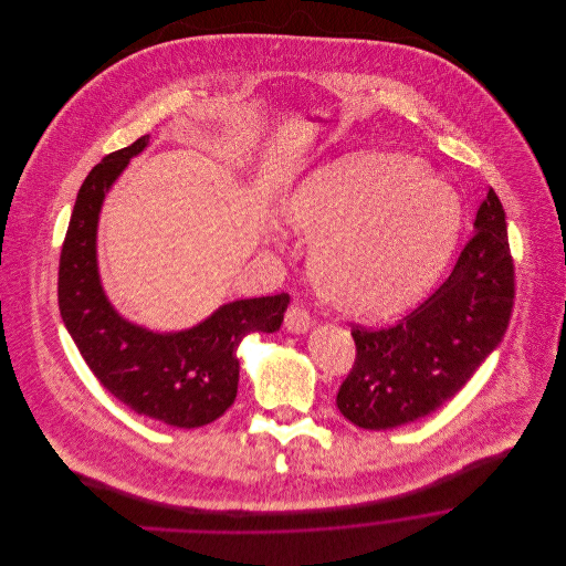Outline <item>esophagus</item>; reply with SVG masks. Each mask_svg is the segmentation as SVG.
Wrapping results in <instances>:
<instances>
[{"label": "esophagus", "instance_id": "34e87169", "mask_svg": "<svg viewBox=\"0 0 566 566\" xmlns=\"http://www.w3.org/2000/svg\"><path fill=\"white\" fill-rule=\"evenodd\" d=\"M312 326L310 312L305 307H301L298 303H292L285 312V328L290 333H305Z\"/></svg>", "mask_w": 566, "mask_h": 566}]
</instances>
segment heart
I'll return each mask as SVG.
<instances>
[{
	"label": "heart",
	"instance_id": "b5f03b06",
	"mask_svg": "<svg viewBox=\"0 0 566 566\" xmlns=\"http://www.w3.org/2000/svg\"><path fill=\"white\" fill-rule=\"evenodd\" d=\"M462 222L455 187L409 157H361L314 174L285 224L316 243L312 276L324 301L357 318L407 307L436 279Z\"/></svg>",
	"mask_w": 566,
	"mask_h": 566
}]
</instances>
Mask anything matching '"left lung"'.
<instances>
[{"instance_id":"left-lung-1","label":"left lung","mask_w":566,"mask_h":566,"mask_svg":"<svg viewBox=\"0 0 566 566\" xmlns=\"http://www.w3.org/2000/svg\"><path fill=\"white\" fill-rule=\"evenodd\" d=\"M514 305V261L501 200L488 189L475 233L449 279L386 328L353 324L355 364L337 407L364 429L413 422L453 399L499 346Z\"/></svg>"}]
</instances>
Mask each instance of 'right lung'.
Instances as JSON below:
<instances>
[{
    "label": "right lung",
    "instance_id": "1",
    "mask_svg": "<svg viewBox=\"0 0 566 566\" xmlns=\"http://www.w3.org/2000/svg\"><path fill=\"white\" fill-rule=\"evenodd\" d=\"M150 135L111 153L82 182L59 263V310L97 381L133 411L193 429L220 418L238 397V346L248 333H274L290 294L222 305L205 323L155 333L124 321L104 296L95 238L102 200Z\"/></svg>",
    "mask_w": 566,
    "mask_h": 566
}]
</instances>
